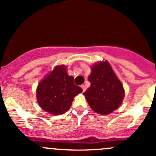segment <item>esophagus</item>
Masks as SVG:
<instances>
[{
	"label": "esophagus",
	"mask_w": 156,
	"mask_h": 156,
	"mask_svg": "<svg viewBox=\"0 0 156 156\" xmlns=\"http://www.w3.org/2000/svg\"><path fill=\"white\" fill-rule=\"evenodd\" d=\"M81 88H82V90H83V92H84L85 90H86V87H85L84 85H83H83H81Z\"/></svg>",
	"instance_id": "34e87169"
}]
</instances>
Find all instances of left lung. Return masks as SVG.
<instances>
[{
  "label": "left lung",
  "mask_w": 156,
  "mask_h": 156,
  "mask_svg": "<svg viewBox=\"0 0 156 156\" xmlns=\"http://www.w3.org/2000/svg\"><path fill=\"white\" fill-rule=\"evenodd\" d=\"M88 77L90 87L83 93L92 110L99 114H111L120 106L124 98L121 81L108 61L93 65Z\"/></svg>",
  "instance_id": "obj_1"
}]
</instances>
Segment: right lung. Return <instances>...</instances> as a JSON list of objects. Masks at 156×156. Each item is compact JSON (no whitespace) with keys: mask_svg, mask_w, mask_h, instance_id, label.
<instances>
[{"mask_svg":"<svg viewBox=\"0 0 156 156\" xmlns=\"http://www.w3.org/2000/svg\"><path fill=\"white\" fill-rule=\"evenodd\" d=\"M83 90L74 83V78L67 74L65 66H57L40 83L37 89V99L42 110L53 115L66 112L74 97Z\"/></svg>","mask_w":156,"mask_h":156,"instance_id":"right-lung-1","label":"right lung"}]
</instances>
